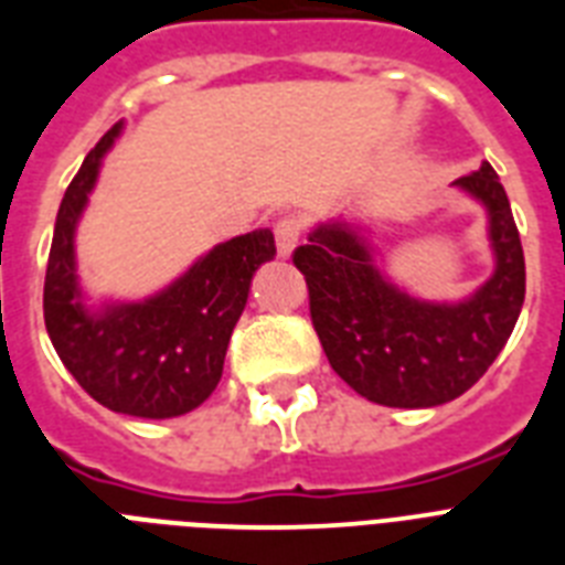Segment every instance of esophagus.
<instances>
[{
  "label": "esophagus",
  "instance_id": "obj_1",
  "mask_svg": "<svg viewBox=\"0 0 565 565\" xmlns=\"http://www.w3.org/2000/svg\"><path fill=\"white\" fill-rule=\"evenodd\" d=\"M301 239V222L287 216V220L275 222V246H278V255L290 257L296 252Z\"/></svg>",
  "mask_w": 565,
  "mask_h": 565
}]
</instances>
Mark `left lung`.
I'll list each match as a JSON object with an SVG mask.
<instances>
[{"mask_svg": "<svg viewBox=\"0 0 565 565\" xmlns=\"http://www.w3.org/2000/svg\"><path fill=\"white\" fill-rule=\"evenodd\" d=\"M455 188L487 213L492 275L460 301L419 299L377 264L370 234L337 216L319 222L296 266L310 290V319L331 370L384 407H437L490 370L525 301V255L508 193L483 161Z\"/></svg>", "mask_w": 565, "mask_h": 565, "instance_id": "1", "label": "left lung"}]
</instances>
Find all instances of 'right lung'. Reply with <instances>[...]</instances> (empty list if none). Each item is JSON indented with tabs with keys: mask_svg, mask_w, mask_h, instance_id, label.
Segmentation results:
<instances>
[{
	"mask_svg": "<svg viewBox=\"0 0 565 565\" xmlns=\"http://www.w3.org/2000/svg\"><path fill=\"white\" fill-rule=\"evenodd\" d=\"M119 135L122 122L90 149L61 199L43 317L57 358L84 393L114 413L172 419L207 402L220 384L231 331L246 308L252 278L275 257V237L257 228L225 239L146 299L93 301L78 278L75 231Z\"/></svg>",
	"mask_w": 565,
	"mask_h": 565,
	"instance_id": "right-lung-1",
	"label": "right lung"
}]
</instances>
